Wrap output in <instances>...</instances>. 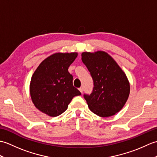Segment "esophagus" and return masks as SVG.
<instances>
[{"label": "esophagus", "instance_id": "obj_1", "mask_svg": "<svg viewBox=\"0 0 157 157\" xmlns=\"http://www.w3.org/2000/svg\"><path fill=\"white\" fill-rule=\"evenodd\" d=\"M79 90L80 91V92L82 94V92H83V88H79Z\"/></svg>", "mask_w": 157, "mask_h": 157}]
</instances>
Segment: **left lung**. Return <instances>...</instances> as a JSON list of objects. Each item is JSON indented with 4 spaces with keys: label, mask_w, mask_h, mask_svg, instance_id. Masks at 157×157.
<instances>
[{
    "label": "left lung",
    "mask_w": 157,
    "mask_h": 157,
    "mask_svg": "<svg viewBox=\"0 0 157 157\" xmlns=\"http://www.w3.org/2000/svg\"><path fill=\"white\" fill-rule=\"evenodd\" d=\"M82 60L94 82L92 92L84 95L90 110L101 117L115 115L129 95V82L125 73L105 51L84 52Z\"/></svg>",
    "instance_id": "1"
}]
</instances>
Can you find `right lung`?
Masks as SVG:
<instances>
[{
  "label": "right lung",
  "instance_id": "obj_1",
  "mask_svg": "<svg viewBox=\"0 0 157 157\" xmlns=\"http://www.w3.org/2000/svg\"><path fill=\"white\" fill-rule=\"evenodd\" d=\"M78 52H56L48 56L32 75L29 93L40 111L50 117L59 116L67 109L72 98L81 95L73 85L68 71Z\"/></svg>",
  "mask_w": 157,
  "mask_h": 157
}]
</instances>
